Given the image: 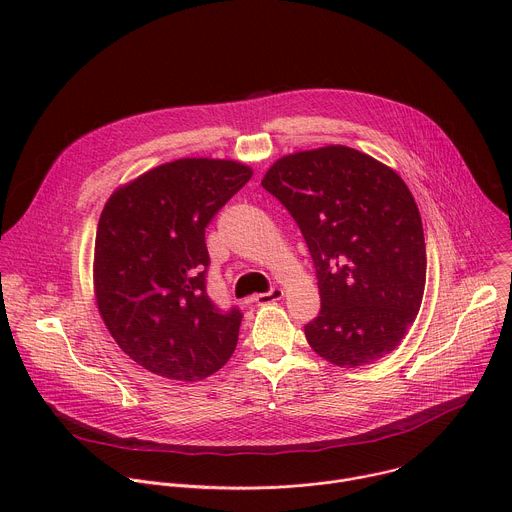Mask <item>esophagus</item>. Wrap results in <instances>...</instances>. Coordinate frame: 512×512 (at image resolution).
<instances>
[{
	"label": "esophagus",
	"mask_w": 512,
	"mask_h": 512,
	"mask_svg": "<svg viewBox=\"0 0 512 512\" xmlns=\"http://www.w3.org/2000/svg\"><path fill=\"white\" fill-rule=\"evenodd\" d=\"M283 298V289L281 287H271L267 294H257L253 298V302L257 306H265V304H273V302H279Z\"/></svg>",
	"instance_id": "1"
}]
</instances>
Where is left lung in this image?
<instances>
[{
	"mask_svg": "<svg viewBox=\"0 0 512 512\" xmlns=\"http://www.w3.org/2000/svg\"><path fill=\"white\" fill-rule=\"evenodd\" d=\"M298 223L322 310L304 332L316 354L356 369L393 352L421 308L425 239L401 176L346 145L279 158L263 176Z\"/></svg>",
	"mask_w": 512,
	"mask_h": 512,
	"instance_id": "1",
	"label": "left lung"
}]
</instances>
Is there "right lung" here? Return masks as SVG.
<instances>
[{"mask_svg": "<svg viewBox=\"0 0 512 512\" xmlns=\"http://www.w3.org/2000/svg\"><path fill=\"white\" fill-rule=\"evenodd\" d=\"M251 176L241 162L182 158L109 196L95 239V300L119 348L145 371L202 381L235 352L243 314L206 294L204 229Z\"/></svg>", "mask_w": 512, "mask_h": 512, "instance_id": "add662e5", "label": "right lung"}]
</instances>
